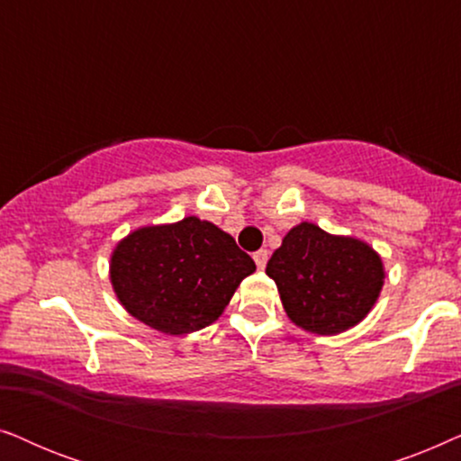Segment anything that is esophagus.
Segmentation results:
<instances>
[{"mask_svg": "<svg viewBox=\"0 0 461 461\" xmlns=\"http://www.w3.org/2000/svg\"><path fill=\"white\" fill-rule=\"evenodd\" d=\"M254 260H256V267L260 268V270H264V267H267V262H268V251H267V249L256 251Z\"/></svg>", "mask_w": 461, "mask_h": 461, "instance_id": "34e87169", "label": "esophagus"}]
</instances>
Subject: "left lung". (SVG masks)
<instances>
[{
  "mask_svg": "<svg viewBox=\"0 0 461 461\" xmlns=\"http://www.w3.org/2000/svg\"><path fill=\"white\" fill-rule=\"evenodd\" d=\"M267 275L276 283L287 317L319 336L361 323L384 285V264L374 248L312 222H300L283 237Z\"/></svg>",
  "mask_w": 461,
  "mask_h": 461,
  "instance_id": "1",
  "label": "left lung"
}]
</instances>
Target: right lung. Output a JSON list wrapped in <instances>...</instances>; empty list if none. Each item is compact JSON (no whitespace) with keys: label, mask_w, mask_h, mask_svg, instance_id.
Segmentation results:
<instances>
[{"label":"right lung","mask_w":461,"mask_h":461,"mask_svg":"<svg viewBox=\"0 0 461 461\" xmlns=\"http://www.w3.org/2000/svg\"><path fill=\"white\" fill-rule=\"evenodd\" d=\"M254 270L229 232L197 216L136 229L111 256V283L122 306L169 336L212 325Z\"/></svg>","instance_id":"right-lung-1"}]
</instances>
